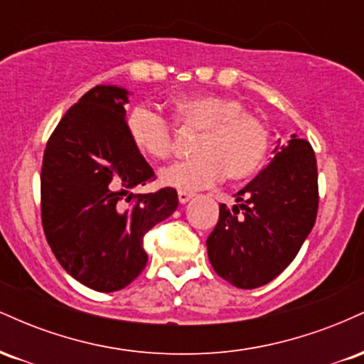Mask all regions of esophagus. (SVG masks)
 Returning <instances> with one entry per match:
<instances>
[{"mask_svg": "<svg viewBox=\"0 0 364 364\" xmlns=\"http://www.w3.org/2000/svg\"><path fill=\"white\" fill-rule=\"evenodd\" d=\"M191 198H193V193H188V191H178V200L181 205H185V203L190 202Z\"/></svg>", "mask_w": 364, "mask_h": 364, "instance_id": "34e87169", "label": "esophagus"}]
</instances>
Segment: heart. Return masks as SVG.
I'll return each instance as SVG.
<instances>
[{"instance_id": "obj_1", "label": "heart", "mask_w": 364, "mask_h": 364, "mask_svg": "<svg viewBox=\"0 0 364 364\" xmlns=\"http://www.w3.org/2000/svg\"><path fill=\"white\" fill-rule=\"evenodd\" d=\"M181 128L202 132L190 161L176 162L159 174L162 185L181 191L212 186L224 178L243 181L262 168L269 152V128L246 112L245 104L225 95H188L174 104ZM133 145L145 156L168 159L173 152V124L157 111L136 106L128 116Z\"/></svg>"}]
</instances>
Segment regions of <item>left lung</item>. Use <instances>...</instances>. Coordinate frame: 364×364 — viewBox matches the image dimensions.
I'll list each match as a JSON object with an SVG mask.
<instances>
[{"label": "left lung", "mask_w": 364, "mask_h": 364, "mask_svg": "<svg viewBox=\"0 0 364 364\" xmlns=\"http://www.w3.org/2000/svg\"><path fill=\"white\" fill-rule=\"evenodd\" d=\"M236 202L232 208L220 203L207 237L208 260L229 284L255 289L294 260L315 225L318 173L310 141L279 139L272 162L237 191Z\"/></svg>", "instance_id": "1"}]
</instances>
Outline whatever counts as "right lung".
<instances>
[{
	"label": "right lung",
	"instance_id": "add662e5",
	"mask_svg": "<svg viewBox=\"0 0 364 364\" xmlns=\"http://www.w3.org/2000/svg\"><path fill=\"white\" fill-rule=\"evenodd\" d=\"M128 95L116 85L87 92L54 128L41 171L46 240L66 272L99 292L139 277L145 232L178 208L174 188L129 191L156 174L129 139Z\"/></svg>",
	"mask_w": 364,
	"mask_h": 364
}]
</instances>
